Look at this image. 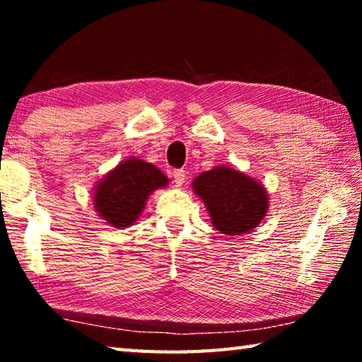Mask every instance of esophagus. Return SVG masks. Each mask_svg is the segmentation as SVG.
I'll list each match as a JSON object with an SVG mask.
<instances>
[{"label":"esophagus","mask_w":362,"mask_h":362,"mask_svg":"<svg viewBox=\"0 0 362 362\" xmlns=\"http://www.w3.org/2000/svg\"><path fill=\"white\" fill-rule=\"evenodd\" d=\"M173 175H174V182H175V185H177V187H182V185H183V182H185V179H187V170H183V169H175Z\"/></svg>","instance_id":"esophagus-1"}]
</instances>
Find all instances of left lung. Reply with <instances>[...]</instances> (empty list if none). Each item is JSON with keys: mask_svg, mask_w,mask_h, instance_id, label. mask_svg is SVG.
I'll list each match as a JSON object with an SVG mask.
<instances>
[{"mask_svg": "<svg viewBox=\"0 0 362 362\" xmlns=\"http://www.w3.org/2000/svg\"><path fill=\"white\" fill-rule=\"evenodd\" d=\"M192 187L203 199L214 228L223 235H246L257 228L267 216L265 187L238 169L212 168L196 177Z\"/></svg>", "mask_w": 362, "mask_h": 362, "instance_id": "left-lung-1", "label": "left lung"}]
</instances>
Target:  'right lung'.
Here are the masks:
<instances>
[{"instance_id":"add662e5","label":"right lung","mask_w":362,"mask_h":362,"mask_svg":"<svg viewBox=\"0 0 362 362\" xmlns=\"http://www.w3.org/2000/svg\"><path fill=\"white\" fill-rule=\"evenodd\" d=\"M168 183V177L151 163L124 159L97 182L93 198L95 212L115 228H126L142 214L148 196Z\"/></svg>"}]
</instances>
